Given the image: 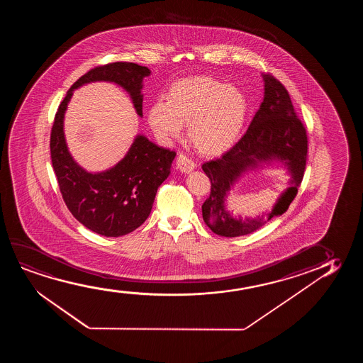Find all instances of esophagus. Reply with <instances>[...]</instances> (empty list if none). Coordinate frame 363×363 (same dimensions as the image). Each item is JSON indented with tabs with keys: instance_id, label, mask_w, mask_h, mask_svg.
I'll use <instances>...</instances> for the list:
<instances>
[{
	"instance_id": "34e87169",
	"label": "esophagus",
	"mask_w": 363,
	"mask_h": 363,
	"mask_svg": "<svg viewBox=\"0 0 363 363\" xmlns=\"http://www.w3.org/2000/svg\"><path fill=\"white\" fill-rule=\"evenodd\" d=\"M176 164H177L179 171H182L184 174L191 172V171L194 169V166H196L194 160L189 159V156L184 154H179V156H177Z\"/></svg>"
}]
</instances>
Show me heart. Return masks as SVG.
<instances>
[{
  "instance_id": "obj_1",
  "label": "heart",
  "mask_w": 363,
  "mask_h": 363,
  "mask_svg": "<svg viewBox=\"0 0 363 363\" xmlns=\"http://www.w3.org/2000/svg\"><path fill=\"white\" fill-rule=\"evenodd\" d=\"M164 100L150 105L147 123L164 143L179 138L184 125L201 154L217 156L233 147L243 133L249 103L242 90L207 75L176 80Z\"/></svg>"
}]
</instances>
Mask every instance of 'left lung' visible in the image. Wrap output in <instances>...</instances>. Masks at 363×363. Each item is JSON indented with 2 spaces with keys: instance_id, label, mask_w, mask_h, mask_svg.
<instances>
[{
  "instance_id": "left-lung-1",
  "label": "left lung",
  "mask_w": 363,
  "mask_h": 363,
  "mask_svg": "<svg viewBox=\"0 0 363 363\" xmlns=\"http://www.w3.org/2000/svg\"><path fill=\"white\" fill-rule=\"evenodd\" d=\"M264 100L247 133L220 159L202 164L211 179V194L202 204L204 223L222 237L252 233L263 224L286 212L298 194L308 160V135L294 109L288 90L272 74L263 75ZM278 159L292 174L291 187L274 208L257 220L233 219L223 202L228 189L247 169L262 162Z\"/></svg>"
}]
</instances>
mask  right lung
I'll return each mask as SVG.
<instances>
[{
    "mask_svg": "<svg viewBox=\"0 0 363 363\" xmlns=\"http://www.w3.org/2000/svg\"><path fill=\"white\" fill-rule=\"evenodd\" d=\"M147 67L115 62L82 75L67 91L50 131V159L60 194L70 213L84 227L104 237H121L149 217L160 184L169 177L176 152L136 136L124 159L104 172L90 174L75 162L65 144L63 119L73 90L91 82H113L129 93L143 116V79Z\"/></svg>",
    "mask_w": 363,
    "mask_h": 363,
    "instance_id": "obj_1",
    "label": "right lung"
}]
</instances>
